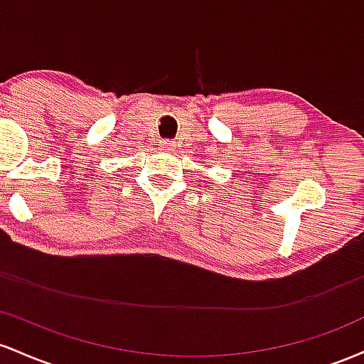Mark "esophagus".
I'll return each instance as SVG.
<instances>
[{"instance_id": "34e87169", "label": "esophagus", "mask_w": 364, "mask_h": 364, "mask_svg": "<svg viewBox=\"0 0 364 364\" xmlns=\"http://www.w3.org/2000/svg\"><path fill=\"white\" fill-rule=\"evenodd\" d=\"M160 146H161V149H165V151H175V142L173 141H161L160 142Z\"/></svg>"}]
</instances>
